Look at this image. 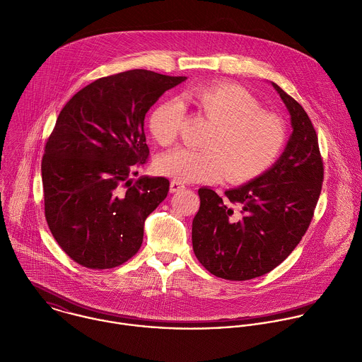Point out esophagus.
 Here are the masks:
<instances>
[{"label": "esophagus", "mask_w": 362, "mask_h": 362, "mask_svg": "<svg viewBox=\"0 0 362 362\" xmlns=\"http://www.w3.org/2000/svg\"><path fill=\"white\" fill-rule=\"evenodd\" d=\"M183 189H185V185H183V183H180V182H177V180H172V182H170V192H172V193L180 192V190H183Z\"/></svg>", "instance_id": "esophagus-1"}]
</instances>
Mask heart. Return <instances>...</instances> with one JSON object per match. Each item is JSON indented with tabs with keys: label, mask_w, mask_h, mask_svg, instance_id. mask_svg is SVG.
Masks as SVG:
<instances>
[{
	"label": "heart",
	"mask_w": 362,
	"mask_h": 362,
	"mask_svg": "<svg viewBox=\"0 0 362 362\" xmlns=\"http://www.w3.org/2000/svg\"><path fill=\"white\" fill-rule=\"evenodd\" d=\"M183 98L196 104L217 127L204 151L177 148L156 160L160 175L177 182L227 180L243 183L269 169L285 142V127L279 117L261 110L245 88L230 84H200L189 88ZM183 110L179 101L158 104L149 115V129L158 144L166 146L177 138Z\"/></svg>",
	"instance_id": "b5f03b06"
}]
</instances>
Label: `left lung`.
<instances>
[{
    "mask_svg": "<svg viewBox=\"0 0 362 362\" xmlns=\"http://www.w3.org/2000/svg\"><path fill=\"white\" fill-rule=\"evenodd\" d=\"M271 84L292 125L279 159L224 196L199 189L193 251L209 272L228 281L254 279L282 264L308 231L322 192L325 169L313 124L296 100Z\"/></svg>",
    "mask_w": 362,
    "mask_h": 362,
    "instance_id": "8db88e82",
    "label": "left lung"
}]
</instances>
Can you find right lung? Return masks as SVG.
<instances>
[{"mask_svg":"<svg viewBox=\"0 0 362 362\" xmlns=\"http://www.w3.org/2000/svg\"><path fill=\"white\" fill-rule=\"evenodd\" d=\"M186 78L122 71L90 83L60 111L42 158L45 216L74 262L115 268L141 248L145 220L169 192L166 177L129 179L149 155L145 114Z\"/></svg>","mask_w":362,"mask_h":362,"instance_id":"1","label":"right lung"}]
</instances>
